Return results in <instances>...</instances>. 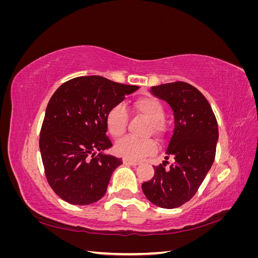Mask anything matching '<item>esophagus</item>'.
Here are the masks:
<instances>
[{"instance_id": "1", "label": "esophagus", "mask_w": 258, "mask_h": 258, "mask_svg": "<svg viewBox=\"0 0 258 258\" xmlns=\"http://www.w3.org/2000/svg\"><path fill=\"white\" fill-rule=\"evenodd\" d=\"M122 162L124 163V165H128V166H137V165H139V162L134 161V160H130V159H127V158H123Z\"/></svg>"}]
</instances>
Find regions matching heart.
I'll return each instance as SVG.
<instances>
[{"instance_id": "obj_1", "label": "heart", "mask_w": 258, "mask_h": 258, "mask_svg": "<svg viewBox=\"0 0 258 258\" xmlns=\"http://www.w3.org/2000/svg\"><path fill=\"white\" fill-rule=\"evenodd\" d=\"M135 110L150 119V130L156 136L161 137L165 134V123L162 121L165 116V108L160 101L152 96L138 98L134 102ZM127 111L123 105L116 104L106 113L105 122L110 134L118 138L127 126ZM157 150V144L153 139H137L124 137L115 144V152L123 158L130 160H140L147 155H151Z\"/></svg>"}]
</instances>
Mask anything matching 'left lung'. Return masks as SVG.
Wrapping results in <instances>:
<instances>
[{
  "mask_svg": "<svg viewBox=\"0 0 258 258\" xmlns=\"http://www.w3.org/2000/svg\"><path fill=\"white\" fill-rule=\"evenodd\" d=\"M151 92L173 111L174 129L165 158L172 156L174 162L169 168L166 160L155 166L153 178L142 184V190L155 206L174 209L194 197L213 165L217 121L208 100L190 84H162Z\"/></svg>",
  "mask_w": 258,
  "mask_h": 258,
  "instance_id": "1",
  "label": "left lung"
}]
</instances>
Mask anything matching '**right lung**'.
<instances>
[{"label":"right lung","mask_w":258,"mask_h":258,"mask_svg":"<svg viewBox=\"0 0 258 258\" xmlns=\"http://www.w3.org/2000/svg\"><path fill=\"white\" fill-rule=\"evenodd\" d=\"M139 88L90 75L75 77L54 91L46 107L40 151L46 178L61 199L87 206L104 196L122 163L103 153L113 146L106 136V113Z\"/></svg>","instance_id":"obj_1"}]
</instances>
